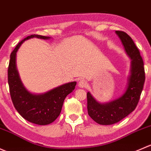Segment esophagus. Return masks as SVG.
Returning <instances> with one entry per match:
<instances>
[{
	"mask_svg": "<svg viewBox=\"0 0 151 151\" xmlns=\"http://www.w3.org/2000/svg\"><path fill=\"white\" fill-rule=\"evenodd\" d=\"M86 84H87L86 81L83 80V79H81V80H80L78 81V86L79 87H81V88H84V87L86 86Z\"/></svg>",
	"mask_w": 151,
	"mask_h": 151,
	"instance_id": "34e87169",
	"label": "esophagus"
}]
</instances>
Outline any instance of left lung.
<instances>
[{"label":"left lung","mask_w":151,"mask_h":151,"mask_svg":"<svg viewBox=\"0 0 151 151\" xmlns=\"http://www.w3.org/2000/svg\"><path fill=\"white\" fill-rule=\"evenodd\" d=\"M124 50L131 60L127 83L124 93L116 99L107 102H99L89 91L87 92L88 114L101 125H111L129 115L137 105L145 83L143 60L139 49L131 37L123 31H116Z\"/></svg>","instance_id":"8db88e82"}]
</instances>
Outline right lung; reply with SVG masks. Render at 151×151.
Returning <instances> with one entry per match:
<instances>
[{
	"mask_svg": "<svg viewBox=\"0 0 151 151\" xmlns=\"http://www.w3.org/2000/svg\"><path fill=\"white\" fill-rule=\"evenodd\" d=\"M33 38L49 40L51 37L31 35L18 43L10 56L8 83L11 98L18 113L29 122L38 125H47L54 122L60 116L65 97L75 89L76 81L64 83L42 94L31 93L25 88L17 68V52L24 41Z\"/></svg>",
	"mask_w": 151,
	"mask_h": 151,
	"instance_id": "1",
	"label": "right lung"
}]
</instances>
